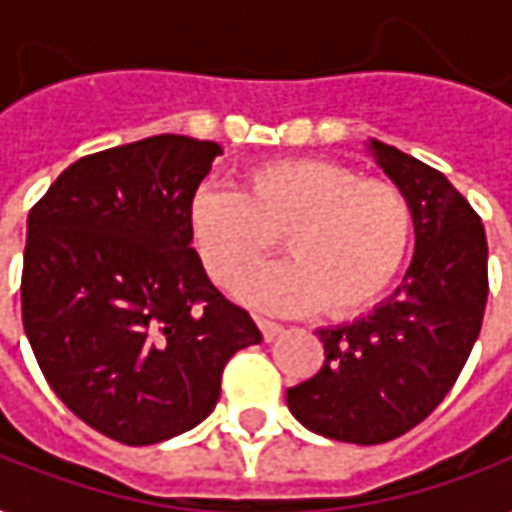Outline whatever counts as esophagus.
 <instances>
[{"mask_svg": "<svg viewBox=\"0 0 512 512\" xmlns=\"http://www.w3.org/2000/svg\"><path fill=\"white\" fill-rule=\"evenodd\" d=\"M257 327H260V332H263V338H266V341H274V338L282 332L280 324H277V321H271V318H257Z\"/></svg>", "mask_w": 512, "mask_h": 512, "instance_id": "1", "label": "esophagus"}]
</instances>
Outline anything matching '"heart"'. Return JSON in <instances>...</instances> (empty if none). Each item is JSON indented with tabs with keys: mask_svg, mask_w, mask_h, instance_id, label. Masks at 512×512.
Wrapping results in <instances>:
<instances>
[{
	"mask_svg": "<svg viewBox=\"0 0 512 512\" xmlns=\"http://www.w3.org/2000/svg\"><path fill=\"white\" fill-rule=\"evenodd\" d=\"M188 230L202 266L235 288L260 266L277 235L291 260L252 274L238 288L246 305L277 313L346 318L388 291L413 241V205L391 180L349 166L291 157L249 169L241 191L202 185L188 202Z\"/></svg>",
	"mask_w": 512,
	"mask_h": 512,
	"instance_id": "1",
	"label": "heart"
}]
</instances>
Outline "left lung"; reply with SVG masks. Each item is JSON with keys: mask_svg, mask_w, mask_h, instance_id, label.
<instances>
[{"mask_svg": "<svg viewBox=\"0 0 512 512\" xmlns=\"http://www.w3.org/2000/svg\"><path fill=\"white\" fill-rule=\"evenodd\" d=\"M368 149L413 205L416 252L382 305L316 332L324 363L316 377L288 388L299 424L360 446L405 435L441 405L488 302V241L466 196L396 146L371 141Z\"/></svg>", "mask_w": 512, "mask_h": 512, "instance_id": "8db88e82", "label": "left lung"}]
</instances>
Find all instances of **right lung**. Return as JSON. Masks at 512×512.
<instances>
[{
    "instance_id": "add662e5",
    "label": "right lung",
    "mask_w": 512,
    "mask_h": 512,
    "mask_svg": "<svg viewBox=\"0 0 512 512\" xmlns=\"http://www.w3.org/2000/svg\"><path fill=\"white\" fill-rule=\"evenodd\" d=\"M221 155L152 135L71 163L27 216L21 321L57 399L127 446L210 416L224 366L263 341L207 280L188 202Z\"/></svg>"
}]
</instances>
